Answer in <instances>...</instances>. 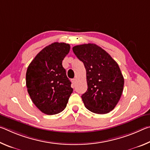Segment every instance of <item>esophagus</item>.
<instances>
[{
    "label": "esophagus",
    "mask_w": 150,
    "mask_h": 150,
    "mask_svg": "<svg viewBox=\"0 0 150 150\" xmlns=\"http://www.w3.org/2000/svg\"><path fill=\"white\" fill-rule=\"evenodd\" d=\"M71 81H72L73 84H75V83H76V79H73L71 80Z\"/></svg>",
    "instance_id": "34e87169"
}]
</instances>
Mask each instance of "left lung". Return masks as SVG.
<instances>
[{"mask_svg": "<svg viewBox=\"0 0 150 150\" xmlns=\"http://www.w3.org/2000/svg\"><path fill=\"white\" fill-rule=\"evenodd\" d=\"M73 51L84 63L87 73V91L81 96L85 107L99 115L110 112L118 103L124 88L118 63L96 44L76 45Z\"/></svg>", "mask_w": 150, "mask_h": 150, "instance_id": "left-lung-1", "label": "left lung"}]
</instances>
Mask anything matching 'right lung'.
<instances>
[{
    "label": "right lung",
    "mask_w": 150,
    "mask_h": 150,
    "mask_svg": "<svg viewBox=\"0 0 150 150\" xmlns=\"http://www.w3.org/2000/svg\"><path fill=\"white\" fill-rule=\"evenodd\" d=\"M70 45L54 42L37 54L27 69L28 93L43 113L56 115L65 108L73 88L62 61L69 54Z\"/></svg>",
    "instance_id": "add662e5"
}]
</instances>
